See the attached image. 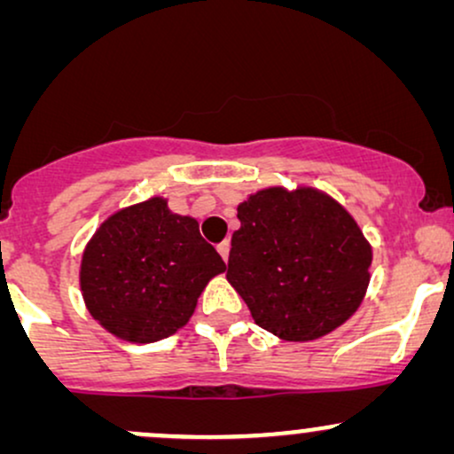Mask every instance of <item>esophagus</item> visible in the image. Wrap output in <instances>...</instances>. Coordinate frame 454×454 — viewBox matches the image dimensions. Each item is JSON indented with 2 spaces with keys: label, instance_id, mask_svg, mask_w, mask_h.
<instances>
[{
  "label": "esophagus",
  "instance_id": "34e87169",
  "mask_svg": "<svg viewBox=\"0 0 454 454\" xmlns=\"http://www.w3.org/2000/svg\"><path fill=\"white\" fill-rule=\"evenodd\" d=\"M217 252H220L223 262H228V254H231V241H223V243L217 245Z\"/></svg>",
  "mask_w": 454,
  "mask_h": 454
}]
</instances>
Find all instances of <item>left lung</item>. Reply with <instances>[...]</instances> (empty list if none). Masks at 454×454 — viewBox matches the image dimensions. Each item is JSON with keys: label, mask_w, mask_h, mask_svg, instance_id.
Instances as JSON below:
<instances>
[{"label": "left lung", "mask_w": 454, "mask_h": 454, "mask_svg": "<svg viewBox=\"0 0 454 454\" xmlns=\"http://www.w3.org/2000/svg\"><path fill=\"white\" fill-rule=\"evenodd\" d=\"M226 279L254 322L284 341L320 340L367 294L372 243L348 209L309 185H270L237 207Z\"/></svg>", "instance_id": "8db88e82"}]
</instances>
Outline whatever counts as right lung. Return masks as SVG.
I'll return each instance as SVG.
<instances>
[{"label":"right lung","instance_id":"add662e5","mask_svg":"<svg viewBox=\"0 0 454 454\" xmlns=\"http://www.w3.org/2000/svg\"><path fill=\"white\" fill-rule=\"evenodd\" d=\"M223 270L194 217L151 196L98 226L82 249L78 281L98 325L123 341L153 343L190 322L198 296Z\"/></svg>","mask_w":454,"mask_h":454}]
</instances>
